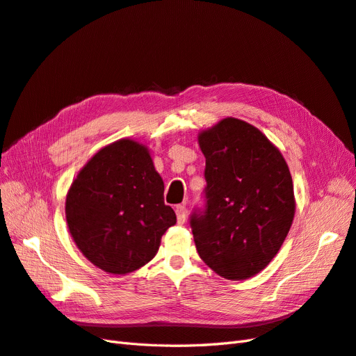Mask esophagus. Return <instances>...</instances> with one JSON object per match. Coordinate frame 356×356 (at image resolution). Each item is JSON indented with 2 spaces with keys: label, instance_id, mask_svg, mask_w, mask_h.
Returning <instances> with one entry per match:
<instances>
[{
  "label": "esophagus",
  "instance_id": "1",
  "mask_svg": "<svg viewBox=\"0 0 356 356\" xmlns=\"http://www.w3.org/2000/svg\"><path fill=\"white\" fill-rule=\"evenodd\" d=\"M175 212H177V220L179 224H184L186 218H187V209L184 204H177L175 207Z\"/></svg>",
  "mask_w": 356,
  "mask_h": 356
}]
</instances>
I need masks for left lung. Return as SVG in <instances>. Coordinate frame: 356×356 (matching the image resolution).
I'll use <instances>...</instances> for the list:
<instances>
[{
    "mask_svg": "<svg viewBox=\"0 0 356 356\" xmlns=\"http://www.w3.org/2000/svg\"><path fill=\"white\" fill-rule=\"evenodd\" d=\"M197 139L207 204L190 218L196 250L215 273L242 281L281 250L296 213L293 178L281 152L239 118H222Z\"/></svg>",
    "mask_w": 356,
    "mask_h": 356,
    "instance_id": "1",
    "label": "left lung"
}]
</instances>
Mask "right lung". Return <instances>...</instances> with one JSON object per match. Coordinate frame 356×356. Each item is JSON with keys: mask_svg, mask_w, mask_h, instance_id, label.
<instances>
[{"mask_svg": "<svg viewBox=\"0 0 356 356\" xmlns=\"http://www.w3.org/2000/svg\"><path fill=\"white\" fill-rule=\"evenodd\" d=\"M149 149L134 139L101 148L72 181L65 202L70 233L101 270L126 275L152 261L177 222Z\"/></svg>", "mask_w": 356, "mask_h": 356, "instance_id": "add662e5", "label": "right lung"}]
</instances>
